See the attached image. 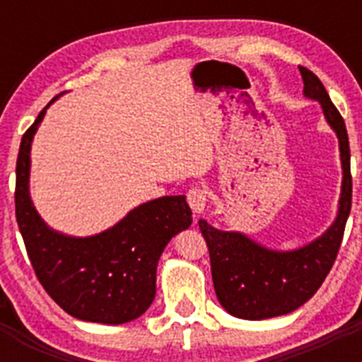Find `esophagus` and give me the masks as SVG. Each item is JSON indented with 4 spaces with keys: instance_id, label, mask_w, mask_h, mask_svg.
<instances>
[{
    "instance_id": "esophagus-1",
    "label": "esophagus",
    "mask_w": 362,
    "mask_h": 362,
    "mask_svg": "<svg viewBox=\"0 0 362 362\" xmlns=\"http://www.w3.org/2000/svg\"><path fill=\"white\" fill-rule=\"evenodd\" d=\"M188 204H190L192 212L196 214V216H201L206 209V190L201 187H194L190 192L187 194Z\"/></svg>"
}]
</instances>
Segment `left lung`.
Returning <instances> with one entry per match:
<instances>
[{
  "mask_svg": "<svg viewBox=\"0 0 362 362\" xmlns=\"http://www.w3.org/2000/svg\"><path fill=\"white\" fill-rule=\"evenodd\" d=\"M303 94L319 101L326 123L339 139L343 183L334 223L322 235L296 250H272L241 232H225L199 219V228L210 252L212 279L221 306L239 319L263 321L286 315L303 306L326 279L351 209L350 145L344 121L332 103L325 85L313 72L299 66Z\"/></svg>",
  "mask_w": 362,
  "mask_h": 362,
  "instance_id": "8db88e82",
  "label": "left lung"
}]
</instances>
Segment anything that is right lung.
I'll return each mask as SVG.
<instances>
[{"label":"right lung","instance_id":"right-lung-1","mask_svg":"<svg viewBox=\"0 0 362 362\" xmlns=\"http://www.w3.org/2000/svg\"><path fill=\"white\" fill-rule=\"evenodd\" d=\"M50 103L25 132L16 163V219L28 259L47 293L72 317L101 325L130 322L152 305L159 257L175 233L192 225V210L185 196H163L88 238L50 228L28 188L32 139Z\"/></svg>","mask_w":362,"mask_h":362}]
</instances>
